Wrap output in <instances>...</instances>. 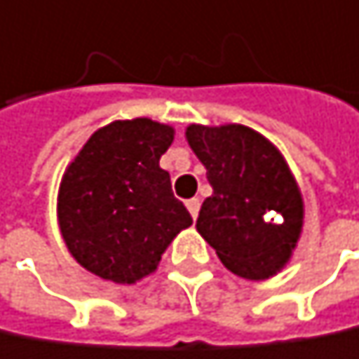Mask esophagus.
Returning <instances> with one entry per match:
<instances>
[{"instance_id":"esophagus-1","label":"esophagus","mask_w":359,"mask_h":359,"mask_svg":"<svg viewBox=\"0 0 359 359\" xmlns=\"http://www.w3.org/2000/svg\"><path fill=\"white\" fill-rule=\"evenodd\" d=\"M186 206H188L192 219H196V217H198V210H201V201H198V198H190V201L186 202Z\"/></svg>"}]
</instances>
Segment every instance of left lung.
<instances>
[{"label":"left lung","instance_id":"obj_1","mask_svg":"<svg viewBox=\"0 0 359 359\" xmlns=\"http://www.w3.org/2000/svg\"><path fill=\"white\" fill-rule=\"evenodd\" d=\"M186 138L212 186L198 212V233L244 279H266L281 271L304 219L297 184L281 153L258 132L236 123H194Z\"/></svg>","mask_w":359,"mask_h":359}]
</instances>
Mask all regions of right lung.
I'll return each instance as SVG.
<instances>
[{
    "instance_id": "add662e5",
    "label": "right lung",
    "mask_w": 359,
    "mask_h": 359,
    "mask_svg": "<svg viewBox=\"0 0 359 359\" xmlns=\"http://www.w3.org/2000/svg\"><path fill=\"white\" fill-rule=\"evenodd\" d=\"M173 128L147 117L97 130L67 167L57 198L72 256L113 283H136L157 269L171 240L192 225L158 167Z\"/></svg>"
}]
</instances>
